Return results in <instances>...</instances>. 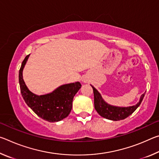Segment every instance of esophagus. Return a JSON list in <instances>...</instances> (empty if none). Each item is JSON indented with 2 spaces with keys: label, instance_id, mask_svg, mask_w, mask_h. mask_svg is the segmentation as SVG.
Returning <instances> with one entry per match:
<instances>
[{
  "label": "esophagus",
  "instance_id": "esophagus-1",
  "mask_svg": "<svg viewBox=\"0 0 159 159\" xmlns=\"http://www.w3.org/2000/svg\"><path fill=\"white\" fill-rule=\"evenodd\" d=\"M84 82H85V80H84Z\"/></svg>",
  "mask_w": 159,
  "mask_h": 159
}]
</instances>
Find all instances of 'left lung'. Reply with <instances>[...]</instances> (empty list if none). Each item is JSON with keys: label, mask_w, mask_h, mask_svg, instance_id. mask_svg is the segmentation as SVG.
<instances>
[{"label": "left lung", "mask_w": 159, "mask_h": 159, "mask_svg": "<svg viewBox=\"0 0 159 159\" xmlns=\"http://www.w3.org/2000/svg\"><path fill=\"white\" fill-rule=\"evenodd\" d=\"M92 86L94 93V104L95 109L98 114L103 118L111 120H120L125 119L129 116L138 109V107L140 105L141 102L144 97V94H142L139 101L135 105L130 107H117L111 105L106 102L102 98L101 94L99 93L95 88Z\"/></svg>", "instance_id": "left-lung-1"}]
</instances>
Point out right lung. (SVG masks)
Returning <instances> with one entry per match:
<instances>
[{
  "mask_svg": "<svg viewBox=\"0 0 159 159\" xmlns=\"http://www.w3.org/2000/svg\"><path fill=\"white\" fill-rule=\"evenodd\" d=\"M29 55L21 63L19 71L21 94L29 107L43 120L48 122H58L69 116L72 109V102L75 95L81 87L79 82L59 86L52 93L38 95L29 90L23 79V70Z\"/></svg>",
  "mask_w": 159,
  "mask_h": 159,
  "instance_id": "1",
  "label": "right lung"
}]
</instances>
